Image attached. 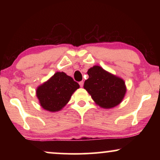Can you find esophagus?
Returning <instances> with one entry per match:
<instances>
[{"mask_svg": "<svg viewBox=\"0 0 160 160\" xmlns=\"http://www.w3.org/2000/svg\"><path fill=\"white\" fill-rule=\"evenodd\" d=\"M79 85H80L81 87H82L83 86H84V82H83V81H82V82H79Z\"/></svg>", "mask_w": 160, "mask_h": 160, "instance_id": "esophagus-1", "label": "esophagus"}]
</instances>
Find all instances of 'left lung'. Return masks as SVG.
<instances>
[{
	"mask_svg": "<svg viewBox=\"0 0 160 160\" xmlns=\"http://www.w3.org/2000/svg\"><path fill=\"white\" fill-rule=\"evenodd\" d=\"M89 78L84 88L88 92L95 103L103 108H111L122 101L127 89L122 78L95 65L87 71Z\"/></svg>",
	"mask_w": 160,
	"mask_h": 160,
	"instance_id": "8db88e82",
	"label": "left lung"
}]
</instances>
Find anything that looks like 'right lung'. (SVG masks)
I'll use <instances>...</instances> for the list:
<instances>
[{
  "mask_svg": "<svg viewBox=\"0 0 160 160\" xmlns=\"http://www.w3.org/2000/svg\"><path fill=\"white\" fill-rule=\"evenodd\" d=\"M79 88V84L64 72H57L47 82L36 89V96L41 106L45 110L55 112L60 111Z\"/></svg>",
  "mask_w": 160,
  "mask_h": 160,
  "instance_id": "add662e5",
  "label": "right lung"
}]
</instances>
